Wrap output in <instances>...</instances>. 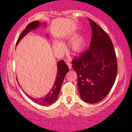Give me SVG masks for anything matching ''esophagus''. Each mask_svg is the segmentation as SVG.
Masks as SVG:
<instances>
[{
    "label": "esophagus",
    "instance_id": "obj_1",
    "mask_svg": "<svg viewBox=\"0 0 132 132\" xmlns=\"http://www.w3.org/2000/svg\"><path fill=\"white\" fill-rule=\"evenodd\" d=\"M67 64L68 66H69V69H71V63L69 61H68V62H67Z\"/></svg>",
    "mask_w": 132,
    "mask_h": 132
}]
</instances>
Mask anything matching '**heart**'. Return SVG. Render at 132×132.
<instances>
[{
	"label": "heart",
	"mask_w": 132,
	"mask_h": 132,
	"mask_svg": "<svg viewBox=\"0 0 132 132\" xmlns=\"http://www.w3.org/2000/svg\"><path fill=\"white\" fill-rule=\"evenodd\" d=\"M71 51L75 53H78L82 50L84 47V40L81 37H78L73 40L70 45ZM63 43L59 41H55L53 43V48L56 52H61L63 51Z\"/></svg>",
	"instance_id": "obj_1"
}]
</instances>
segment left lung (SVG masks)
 <instances>
[{
    "label": "left lung",
    "instance_id": "1",
    "mask_svg": "<svg viewBox=\"0 0 132 132\" xmlns=\"http://www.w3.org/2000/svg\"><path fill=\"white\" fill-rule=\"evenodd\" d=\"M92 30L88 50L72 61L81 98L88 103L102 100L110 92L118 73L116 53L103 29L88 19Z\"/></svg>",
    "mask_w": 132,
    "mask_h": 132
}]
</instances>
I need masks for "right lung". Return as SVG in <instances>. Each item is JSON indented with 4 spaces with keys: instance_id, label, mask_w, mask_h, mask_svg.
Instances as JSON below:
<instances>
[{
    "instance_id": "obj_1",
    "label": "right lung",
    "mask_w": 132,
    "mask_h": 132,
    "mask_svg": "<svg viewBox=\"0 0 132 132\" xmlns=\"http://www.w3.org/2000/svg\"><path fill=\"white\" fill-rule=\"evenodd\" d=\"M44 25H46V23H44ZM41 26V24L38 21H35L32 22L31 23H29L26 27L25 30L22 31L21 35H19L18 39L17 42H16V45H18L19 42L23 37L27 35L30 30H35L37 27ZM69 70V67L63 61H60L57 62V73L56 81H55L54 84L52 87L51 90L49 92V93L45 97H42V98H33L29 95L26 94L27 97H29L30 100L34 101L35 103L41 105L43 106H49L54 103L57 99L59 94L60 90H61L62 84L63 79H64L65 76Z\"/></svg>"
}]
</instances>
